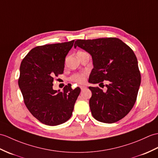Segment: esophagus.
I'll use <instances>...</instances> for the list:
<instances>
[{
    "mask_svg": "<svg viewBox=\"0 0 158 158\" xmlns=\"http://www.w3.org/2000/svg\"><path fill=\"white\" fill-rule=\"evenodd\" d=\"M80 88H81V90L83 91V89H86V87H85V86H80Z\"/></svg>",
    "mask_w": 158,
    "mask_h": 158,
    "instance_id": "esophagus-1",
    "label": "esophagus"
}]
</instances>
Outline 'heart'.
<instances>
[{"label": "heart", "mask_w": 158, "mask_h": 158, "mask_svg": "<svg viewBox=\"0 0 158 158\" xmlns=\"http://www.w3.org/2000/svg\"><path fill=\"white\" fill-rule=\"evenodd\" d=\"M86 73H80V74H74L71 77L70 80L72 81H74L77 83L81 84L85 82V77H86Z\"/></svg>", "instance_id": "obj_1"}]
</instances>
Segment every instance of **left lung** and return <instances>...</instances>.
Listing matches in <instances>:
<instances>
[{
	"label": "left lung",
	"mask_w": 158,
	"mask_h": 158,
	"mask_svg": "<svg viewBox=\"0 0 158 158\" xmlns=\"http://www.w3.org/2000/svg\"><path fill=\"white\" fill-rule=\"evenodd\" d=\"M74 46L92 56L90 83L108 81L106 91L98 87H89L92 92L89 107L94 118L104 123L123 118L133 108L141 83V73L133 50L116 38L77 40Z\"/></svg>",
	"instance_id": "left-lung-1"
}]
</instances>
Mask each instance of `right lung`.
<instances>
[{
    "label": "right lung",
    "mask_w": 158,
    "mask_h": 158,
    "mask_svg": "<svg viewBox=\"0 0 158 158\" xmlns=\"http://www.w3.org/2000/svg\"><path fill=\"white\" fill-rule=\"evenodd\" d=\"M74 42L36 46L21 63L18 84L24 103L31 114L46 125L67 122L80 94L79 87L66 86L61 92L52 88L54 78L63 73L65 57Z\"/></svg>",
    "instance_id": "1"
}]
</instances>
